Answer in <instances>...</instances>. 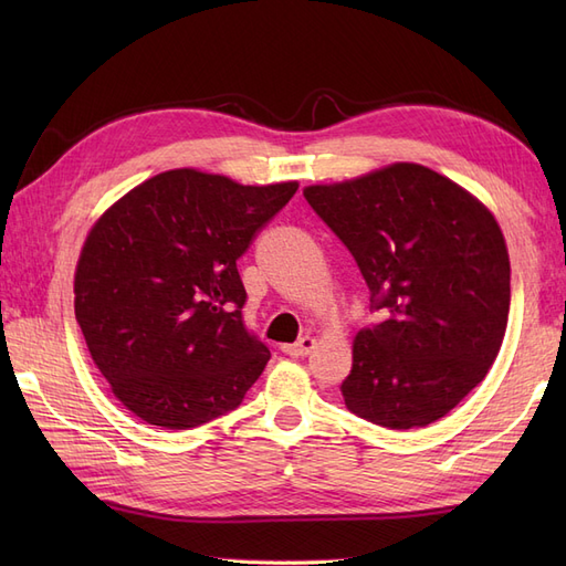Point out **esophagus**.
Segmentation results:
<instances>
[{
	"label": "esophagus",
	"instance_id": "34e87169",
	"mask_svg": "<svg viewBox=\"0 0 566 566\" xmlns=\"http://www.w3.org/2000/svg\"><path fill=\"white\" fill-rule=\"evenodd\" d=\"M314 347H316V339L306 335V337H302L300 342H295V345H283L281 352L287 354V356H295V358H297V356H306Z\"/></svg>",
	"mask_w": 566,
	"mask_h": 566
}]
</instances>
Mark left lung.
<instances>
[{
    "mask_svg": "<svg viewBox=\"0 0 566 566\" xmlns=\"http://www.w3.org/2000/svg\"><path fill=\"white\" fill-rule=\"evenodd\" d=\"M349 248L382 323L358 331L345 406L389 430L424 427L486 378L510 312V256L486 205L418 163L304 186Z\"/></svg>",
    "mask_w": 566,
    "mask_h": 566,
    "instance_id": "left-lung-1",
    "label": "left lung"
}]
</instances>
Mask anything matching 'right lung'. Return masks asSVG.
Segmentation results:
<instances>
[{
	"instance_id": "right-lung-1",
	"label": "right lung",
	"mask_w": 566,
	"mask_h": 566,
	"mask_svg": "<svg viewBox=\"0 0 566 566\" xmlns=\"http://www.w3.org/2000/svg\"><path fill=\"white\" fill-rule=\"evenodd\" d=\"M297 186L179 167L96 219L75 269V318L136 418L191 430L233 410L260 378L271 354L243 325L235 260Z\"/></svg>"
}]
</instances>
